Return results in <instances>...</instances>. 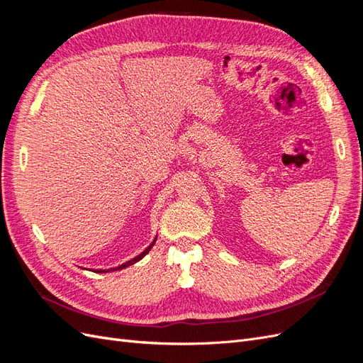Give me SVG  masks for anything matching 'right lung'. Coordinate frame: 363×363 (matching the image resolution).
Segmentation results:
<instances>
[{
  "mask_svg": "<svg viewBox=\"0 0 363 363\" xmlns=\"http://www.w3.org/2000/svg\"><path fill=\"white\" fill-rule=\"evenodd\" d=\"M155 242H156V239L152 240V244L145 250V251H142L139 256H136L135 259H131V260H128V262H125V263H123V265H119V267H116V268H112L111 271H118V269H123V268H127V267H130V265H133V263H136V262H139L142 257H144L145 255H148V251L152 248V245H155ZM96 272H108V269L106 271V269H96Z\"/></svg>",
  "mask_w": 363,
  "mask_h": 363,
  "instance_id": "add662e5",
  "label": "right lung"
}]
</instances>
